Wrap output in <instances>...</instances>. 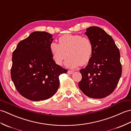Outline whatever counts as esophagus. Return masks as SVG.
<instances>
[{"mask_svg":"<svg viewBox=\"0 0 131 131\" xmlns=\"http://www.w3.org/2000/svg\"><path fill=\"white\" fill-rule=\"evenodd\" d=\"M68 73L69 74H72L74 73V71H71V70H68Z\"/></svg>","mask_w":131,"mask_h":131,"instance_id":"obj_1","label":"esophagus"}]
</instances>
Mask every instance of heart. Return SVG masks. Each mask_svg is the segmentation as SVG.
Listing matches in <instances>:
<instances>
[{
  "instance_id": "b5f03b06",
  "label": "heart",
  "mask_w": 131,
  "mask_h": 131,
  "mask_svg": "<svg viewBox=\"0 0 131 131\" xmlns=\"http://www.w3.org/2000/svg\"><path fill=\"white\" fill-rule=\"evenodd\" d=\"M59 43L52 42L50 45L52 56L56 64L65 62L68 68L74 69L89 62L93 52V45L90 39L79 35L66 34L59 38Z\"/></svg>"
}]
</instances>
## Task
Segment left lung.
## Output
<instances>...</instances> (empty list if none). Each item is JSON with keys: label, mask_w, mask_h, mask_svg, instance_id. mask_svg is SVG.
Here are the masks:
<instances>
[{"label": "left lung", "mask_w": 131, "mask_h": 131, "mask_svg": "<svg viewBox=\"0 0 131 131\" xmlns=\"http://www.w3.org/2000/svg\"><path fill=\"white\" fill-rule=\"evenodd\" d=\"M85 33L93 45V52L85 69L80 72L79 87L85 95L94 99L105 98L113 92L122 75L119 50L110 35L98 27Z\"/></svg>", "instance_id": "1"}]
</instances>
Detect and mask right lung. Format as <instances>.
Returning a JSON list of instances; mask_svg holds the SVG:
<instances>
[{"instance_id": "obj_1", "label": "right lung", "mask_w": 131, "mask_h": 131, "mask_svg": "<svg viewBox=\"0 0 131 131\" xmlns=\"http://www.w3.org/2000/svg\"><path fill=\"white\" fill-rule=\"evenodd\" d=\"M53 39L46 32H33L18 43L13 52L12 80L20 95L29 100L52 96L59 86V76L68 71L52 58L50 45Z\"/></svg>"}]
</instances>
